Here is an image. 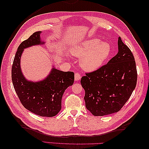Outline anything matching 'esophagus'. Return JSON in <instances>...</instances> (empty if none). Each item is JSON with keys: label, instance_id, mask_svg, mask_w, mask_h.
Returning a JSON list of instances; mask_svg holds the SVG:
<instances>
[{"label": "esophagus", "instance_id": "esophagus-1", "mask_svg": "<svg viewBox=\"0 0 149 149\" xmlns=\"http://www.w3.org/2000/svg\"><path fill=\"white\" fill-rule=\"evenodd\" d=\"M75 81H79L81 79V74H79V73H75Z\"/></svg>", "mask_w": 149, "mask_h": 149}]
</instances>
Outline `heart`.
<instances>
[{"label":"heart","instance_id":"1","mask_svg":"<svg viewBox=\"0 0 149 149\" xmlns=\"http://www.w3.org/2000/svg\"><path fill=\"white\" fill-rule=\"evenodd\" d=\"M111 52L109 43L101 42L97 38L84 41L72 49L73 54L81 57V67L86 71H93L100 68Z\"/></svg>","mask_w":149,"mask_h":149}]
</instances>
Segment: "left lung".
<instances>
[{"mask_svg":"<svg viewBox=\"0 0 149 149\" xmlns=\"http://www.w3.org/2000/svg\"><path fill=\"white\" fill-rule=\"evenodd\" d=\"M118 45L117 54L106 65L86 73L81 78L86 107L94 116L119 111L136 85L137 70L134 56L120 37Z\"/></svg>","mask_w":149,"mask_h":149,"instance_id":"1","label":"left lung"}]
</instances>
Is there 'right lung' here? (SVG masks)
Listing matches in <instances>:
<instances>
[{
    "instance_id": "obj_1",
    "label": "right lung",
    "mask_w": 149,
    "mask_h": 149,
    "mask_svg": "<svg viewBox=\"0 0 149 149\" xmlns=\"http://www.w3.org/2000/svg\"><path fill=\"white\" fill-rule=\"evenodd\" d=\"M41 33H34L18 47L12 65L11 79L16 93L25 108L37 115L52 117L61 110L63 95L74 83V73L52 68L43 81L34 83L25 78L20 68L22 54L27 47L45 43L40 40Z\"/></svg>"
}]
</instances>
